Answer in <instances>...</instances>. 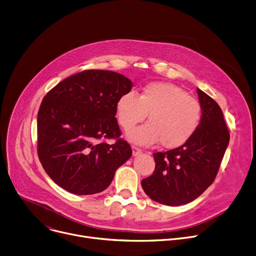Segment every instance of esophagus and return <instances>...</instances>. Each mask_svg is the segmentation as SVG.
Returning <instances> with one entry per match:
<instances>
[{"instance_id":"1","label":"esophagus","mask_w":256,"mask_h":256,"mask_svg":"<svg viewBox=\"0 0 256 256\" xmlns=\"http://www.w3.org/2000/svg\"><path fill=\"white\" fill-rule=\"evenodd\" d=\"M132 156H134L140 154L141 151H142V150H141L139 147H137V146H132Z\"/></svg>"}]
</instances>
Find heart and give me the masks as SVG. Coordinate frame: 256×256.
Instances as JSON below:
<instances>
[{"mask_svg": "<svg viewBox=\"0 0 256 256\" xmlns=\"http://www.w3.org/2000/svg\"><path fill=\"white\" fill-rule=\"evenodd\" d=\"M147 114L149 124L130 130L128 138L140 145L160 141L164 148H176L190 140L198 130L202 107L196 98L168 82L148 83L139 96L128 92L117 100L116 118L126 130L143 122Z\"/></svg>", "mask_w": 256, "mask_h": 256, "instance_id": "1", "label": "heart"}]
</instances>
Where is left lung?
<instances>
[{
    "mask_svg": "<svg viewBox=\"0 0 256 256\" xmlns=\"http://www.w3.org/2000/svg\"><path fill=\"white\" fill-rule=\"evenodd\" d=\"M200 124L192 139L166 152L153 153L156 170L142 180L145 194L158 202L180 206L200 196L213 183L230 142L224 113L198 88Z\"/></svg>",
    "mask_w": 256,
    "mask_h": 256,
    "instance_id": "1",
    "label": "left lung"
}]
</instances>
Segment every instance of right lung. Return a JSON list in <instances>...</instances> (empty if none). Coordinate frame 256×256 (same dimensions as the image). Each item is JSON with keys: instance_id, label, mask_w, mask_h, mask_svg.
<instances>
[{"instance_id": "add662e5", "label": "right lung", "mask_w": 256, "mask_h": 256, "mask_svg": "<svg viewBox=\"0 0 256 256\" xmlns=\"http://www.w3.org/2000/svg\"><path fill=\"white\" fill-rule=\"evenodd\" d=\"M132 81L112 71L86 70L49 90L38 112V156L47 175L75 194L105 190L132 148L117 124L116 103ZM106 138H116L110 146Z\"/></svg>"}]
</instances>
